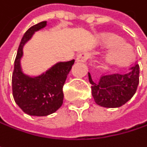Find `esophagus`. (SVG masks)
I'll use <instances>...</instances> for the list:
<instances>
[{
	"mask_svg": "<svg viewBox=\"0 0 147 147\" xmlns=\"http://www.w3.org/2000/svg\"><path fill=\"white\" fill-rule=\"evenodd\" d=\"M90 58V53L88 52H82L79 53L76 59V62H85Z\"/></svg>",
	"mask_w": 147,
	"mask_h": 147,
	"instance_id": "1",
	"label": "esophagus"
}]
</instances>
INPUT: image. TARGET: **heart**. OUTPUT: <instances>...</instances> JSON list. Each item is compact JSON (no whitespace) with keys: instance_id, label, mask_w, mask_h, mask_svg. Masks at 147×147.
<instances>
[{"instance_id":"heart-1","label":"heart","mask_w":147,"mask_h":147,"mask_svg":"<svg viewBox=\"0 0 147 147\" xmlns=\"http://www.w3.org/2000/svg\"><path fill=\"white\" fill-rule=\"evenodd\" d=\"M103 42L107 46H112L105 56V60L110 64H126L133 54L131 46L123 42L118 37L111 35L104 36Z\"/></svg>"}]
</instances>
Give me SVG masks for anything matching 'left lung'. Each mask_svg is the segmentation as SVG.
I'll return each instance as SVG.
<instances>
[{
    "mask_svg": "<svg viewBox=\"0 0 147 147\" xmlns=\"http://www.w3.org/2000/svg\"><path fill=\"white\" fill-rule=\"evenodd\" d=\"M139 75L140 66L137 63L128 71L104 75L98 82H94L88 73L95 103L107 108L122 106L135 94L139 84Z\"/></svg>",
    "mask_w": 147,
    "mask_h": 147,
    "instance_id": "1",
    "label": "left lung"
}]
</instances>
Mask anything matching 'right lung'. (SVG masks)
<instances>
[{
	"instance_id": "obj_1",
	"label": "right lung",
	"mask_w": 147,
	"mask_h": 147,
	"mask_svg": "<svg viewBox=\"0 0 147 147\" xmlns=\"http://www.w3.org/2000/svg\"><path fill=\"white\" fill-rule=\"evenodd\" d=\"M47 22L42 21L31 26L24 35L14 61L12 77L13 95L16 104L24 112L30 116L43 117L55 112L63 104V86L71 71L75 60L59 62L41 76L31 77L22 72L20 59L23 47L33 34L44 28Z\"/></svg>"
}]
</instances>
